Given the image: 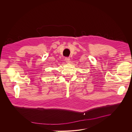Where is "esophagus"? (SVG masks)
I'll return each mask as SVG.
<instances>
[{"mask_svg":"<svg viewBox=\"0 0 132 132\" xmlns=\"http://www.w3.org/2000/svg\"><path fill=\"white\" fill-rule=\"evenodd\" d=\"M65 61L67 63H69L70 62V57H66L65 58Z\"/></svg>","mask_w":132,"mask_h":132,"instance_id":"esophagus-1","label":"esophagus"}]
</instances>
